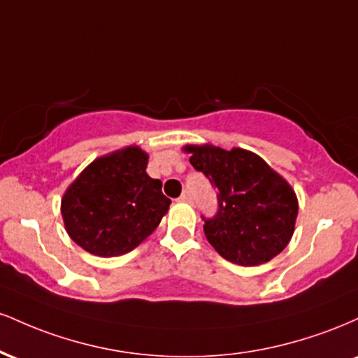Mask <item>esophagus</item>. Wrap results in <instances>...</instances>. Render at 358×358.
Returning <instances> with one entry per match:
<instances>
[{
    "instance_id": "esophagus-1",
    "label": "esophagus",
    "mask_w": 358,
    "mask_h": 358,
    "mask_svg": "<svg viewBox=\"0 0 358 358\" xmlns=\"http://www.w3.org/2000/svg\"><path fill=\"white\" fill-rule=\"evenodd\" d=\"M180 202H185V203H190L192 202V193L188 190H185L182 195H180Z\"/></svg>"
}]
</instances>
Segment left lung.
<instances>
[{
  "instance_id": "1",
  "label": "left lung",
  "mask_w": 358,
  "mask_h": 358,
  "mask_svg": "<svg viewBox=\"0 0 358 358\" xmlns=\"http://www.w3.org/2000/svg\"><path fill=\"white\" fill-rule=\"evenodd\" d=\"M190 163L217 193V213L205 220L207 241L222 257L239 266L268 262L294 232L298 200L293 188L250 151L187 146Z\"/></svg>"
}]
</instances>
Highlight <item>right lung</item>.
Masks as SVG:
<instances>
[{
	"mask_svg": "<svg viewBox=\"0 0 358 358\" xmlns=\"http://www.w3.org/2000/svg\"><path fill=\"white\" fill-rule=\"evenodd\" d=\"M138 146L97 158L62 199L71 239L94 256L114 257L138 248L162 222L171 200L146 173Z\"/></svg>",
	"mask_w": 358,
	"mask_h": 358,
	"instance_id": "obj_1",
	"label": "right lung"
}]
</instances>
